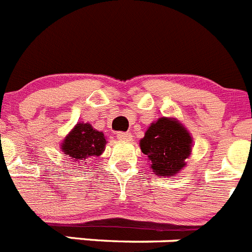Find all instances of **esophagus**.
Listing matches in <instances>:
<instances>
[{
  "instance_id": "esophagus-1",
  "label": "esophagus",
  "mask_w": 252,
  "mask_h": 252,
  "mask_svg": "<svg viewBox=\"0 0 252 252\" xmlns=\"http://www.w3.org/2000/svg\"><path fill=\"white\" fill-rule=\"evenodd\" d=\"M117 139L121 141H130L132 139V135L130 132H118Z\"/></svg>"
}]
</instances>
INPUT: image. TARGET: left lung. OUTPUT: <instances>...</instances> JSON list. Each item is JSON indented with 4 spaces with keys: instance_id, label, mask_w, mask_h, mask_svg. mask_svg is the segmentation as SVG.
Returning <instances> with one entry per match:
<instances>
[{
    "instance_id": "1",
    "label": "left lung",
    "mask_w": 252,
    "mask_h": 252,
    "mask_svg": "<svg viewBox=\"0 0 252 252\" xmlns=\"http://www.w3.org/2000/svg\"><path fill=\"white\" fill-rule=\"evenodd\" d=\"M140 149L156 175L172 177L186 165L192 150V137L177 118L160 117L145 131Z\"/></svg>"
}]
</instances>
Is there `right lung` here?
I'll return each mask as SVG.
<instances>
[{
  "instance_id": "add662e5",
  "label": "right lung",
  "mask_w": 252,
  "mask_h": 252,
  "mask_svg": "<svg viewBox=\"0 0 252 252\" xmlns=\"http://www.w3.org/2000/svg\"><path fill=\"white\" fill-rule=\"evenodd\" d=\"M105 144L107 140L102 131L95 130L88 122H79L66 135L61 143V150L72 162L80 163L92 157H99L104 152Z\"/></svg>"
}]
</instances>
